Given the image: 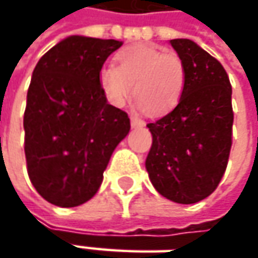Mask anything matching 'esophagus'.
<instances>
[{
	"label": "esophagus",
	"instance_id": "34e87169",
	"mask_svg": "<svg viewBox=\"0 0 258 258\" xmlns=\"http://www.w3.org/2000/svg\"><path fill=\"white\" fill-rule=\"evenodd\" d=\"M131 124H132V127H142L145 126V122L136 116H131Z\"/></svg>",
	"mask_w": 258,
	"mask_h": 258
}]
</instances>
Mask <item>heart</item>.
<instances>
[{
    "mask_svg": "<svg viewBox=\"0 0 258 258\" xmlns=\"http://www.w3.org/2000/svg\"><path fill=\"white\" fill-rule=\"evenodd\" d=\"M102 92L122 107L134 92L136 106L151 114L171 112L182 96L185 67L181 57L149 44L126 47L116 54V67L103 66L99 73Z\"/></svg>",
    "mask_w": 258,
    "mask_h": 258,
    "instance_id": "heart-1",
    "label": "heart"
}]
</instances>
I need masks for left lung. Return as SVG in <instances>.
I'll use <instances>...</instances> for the list:
<instances>
[{"mask_svg":"<svg viewBox=\"0 0 258 258\" xmlns=\"http://www.w3.org/2000/svg\"><path fill=\"white\" fill-rule=\"evenodd\" d=\"M182 60L185 85L172 112L154 123L146 171L155 189L178 204L215 191L231 151V85L221 63L188 38L169 41Z\"/></svg>","mask_w":258,"mask_h":258,"instance_id":"obj_1","label":"left lung"}]
</instances>
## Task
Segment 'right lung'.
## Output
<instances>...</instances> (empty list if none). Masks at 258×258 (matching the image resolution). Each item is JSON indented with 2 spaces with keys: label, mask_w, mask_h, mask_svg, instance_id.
I'll use <instances>...</instances> for the list:
<instances>
[{
  "label": "right lung",
  "mask_w": 258,
  "mask_h": 258,
  "mask_svg": "<svg viewBox=\"0 0 258 258\" xmlns=\"http://www.w3.org/2000/svg\"><path fill=\"white\" fill-rule=\"evenodd\" d=\"M117 40L70 35L35 66L24 112L30 181L45 201L77 207L103 181L114 148L131 131L127 113L107 103L99 85Z\"/></svg>",
  "instance_id": "obj_1"
}]
</instances>
